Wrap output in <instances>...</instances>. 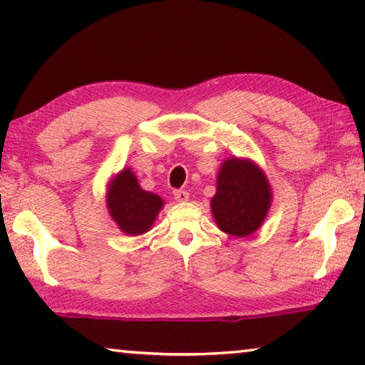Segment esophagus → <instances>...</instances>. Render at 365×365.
<instances>
[{
    "mask_svg": "<svg viewBox=\"0 0 365 365\" xmlns=\"http://www.w3.org/2000/svg\"><path fill=\"white\" fill-rule=\"evenodd\" d=\"M174 196L177 201H187L190 197L188 191H185V190H174Z\"/></svg>",
    "mask_w": 365,
    "mask_h": 365,
    "instance_id": "34e87169",
    "label": "esophagus"
}]
</instances>
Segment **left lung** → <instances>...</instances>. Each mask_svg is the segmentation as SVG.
Returning a JSON list of instances; mask_svg holds the SVG:
<instances>
[{"label": "left lung", "instance_id": "obj_1", "mask_svg": "<svg viewBox=\"0 0 365 365\" xmlns=\"http://www.w3.org/2000/svg\"><path fill=\"white\" fill-rule=\"evenodd\" d=\"M267 178L250 160L237 158L222 164L217 177V193L211 206L222 232L246 237L261 227L270 206Z\"/></svg>", "mask_w": 365, "mask_h": 365}]
</instances>
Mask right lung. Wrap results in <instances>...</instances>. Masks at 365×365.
Returning <instances> with one entry per match:
<instances>
[{
  "label": "right lung",
  "mask_w": 365,
  "mask_h": 365,
  "mask_svg": "<svg viewBox=\"0 0 365 365\" xmlns=\"http://www.w3.org/2000/svg\"><path fill=\"white\" fill-rule=\"evenodd\" d=\"M158 195L141 190L137 177L130 170H122L108 195V207L122 232L141 235L148 232L163 207Z\"/></svg>",
  "instance_id": "obj_1"
}]
</instances>
